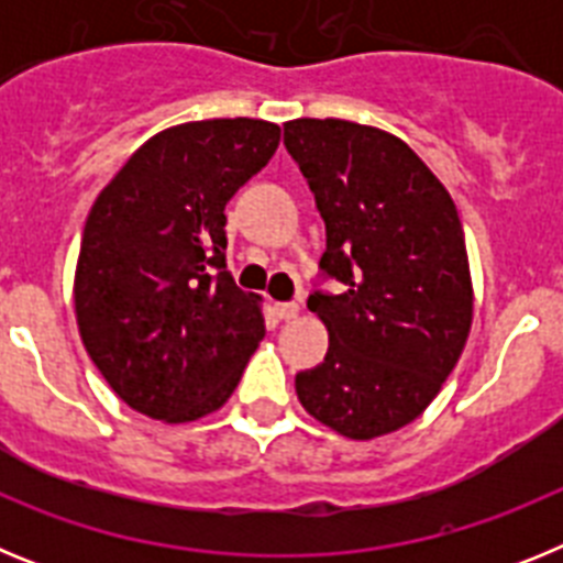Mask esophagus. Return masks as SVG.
<instances>
[{
    "mask_svg": "<svg viewBox=\"0 0 563 563\" xmlns=\"http://www.w3.org/2000/svg\"><path fill=\"white\" fill-rule=\"evenodd\" d=\"M276 312L282 321H292V318H298V312H301V307L296 305V301H287V305H276Z\"/></svg>",
    "mask_w": 563,
    "mask_h": 563,
    "instance_id": "1",
    "label": "esophagus"
}]
</instances>
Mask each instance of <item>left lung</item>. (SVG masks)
Listing matches in <instances>:
<instances>
[{
	"mask_svg": "<svg viewBox=\"0 0 563 563\" xmlns=\"http://www.w3.org/2000/svg\"><path fill=\"white\" fill-rule=\"evenodd\" d=\"M285 146L324 217L321 267L346 287L307 301L330 350L296 375V395L346 440L391 434L429 409L471 335L460 213L415 148L377 126L296 118Z\"/></svg>",
	"mask_w": 563,
	"mask_h": 563,
	"instance_id": "left-lung-1",
	"label": "left lung"
}]
</instances>
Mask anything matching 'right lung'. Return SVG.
<instances>
[{"instance_id": "obj_1", "label": "right lung", "mask_w": 563, "mask_h": 563, "mask_svg": "<svg viewBox=\"0 0 563 563\" xmlns=\"http://www.w3.org/2000/svg\"><path fill=\"white\" fill-rule=\"evenodd\" d=\"M278 141L282 129L258 118L177 123L152 134L92 202L76 321L129 409L177 426L213 415L236 389L265 316L225 271V206Z\"/></svg>"}]
</instances>
